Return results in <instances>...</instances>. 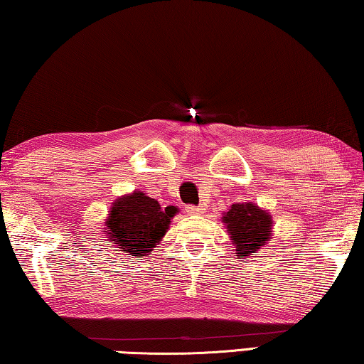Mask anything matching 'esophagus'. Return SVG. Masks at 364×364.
Segmentation results:
<instances>
[{
	"instance_id": "esophagus-1",
	"label": "esophagus",
	"mask_w": 364,
	"mask_h": 364,
	"mask_svg": "<svg viewBox=\"0 0 364 364\" xmlns=\"http://www.w3.org/2000/svg\"><path fill=\"white\" fill-rule=\"evenodd\" d=\"M204 210L205 208L204 207H196V205H189V207H186V212L189 213V215H200V213H204Z\"/></svg>"
}]
</instances>
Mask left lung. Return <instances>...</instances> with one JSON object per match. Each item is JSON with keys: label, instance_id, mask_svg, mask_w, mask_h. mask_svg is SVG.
I'll use <instances>...</instances> for the list:
<instances>
[{"label": "left lung", "instance_id": "left-lung-1", "mask_svg": "<svg viewBox=\"0 0 364 364\" xmlns=\"http://www.w3.org/2000/svg\"><path fill=\"white\" fill-rule=\"evenodd\" d=\"M223 223L239 258L257 255V250L264 247L273 234L271 215L252 202L232 204L223 213Z\"/></svg>", "mask_w": 364, "mask_h": 364}]
</instances>
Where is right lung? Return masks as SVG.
I'll return each instance as SVG.
<instances>
[{
  "instance_id": "1",
  "label": "right lung",
  "mask_w": 364,
  "mask_h": 364,
  "mask_svg": "<svg viewBox=\"0 0 364 364\" xmlns=\"http://www.w3.org/2000/svg\"><path fill=\"white\" fill-rule=\"evenodd\" d=\"M178 208L173 205L160 207L159 202L141 191L117 199L110 207L106 221L109 241L123 254L136 257V260L160 242L168 231L170 220Z\"/></svg>"
}]
</instances>
